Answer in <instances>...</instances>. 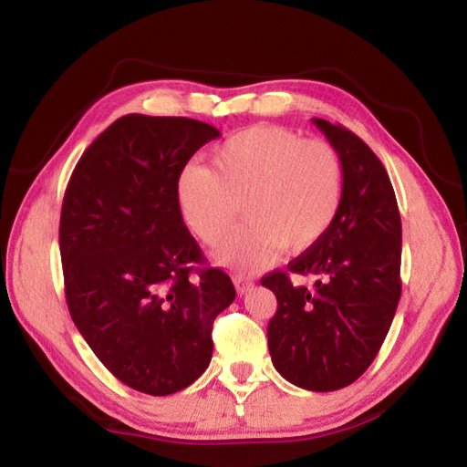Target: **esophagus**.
I'll use <instances>...</instances> for the list:
<instances>
[{
  "label": "esophagus",
  "instance_id": "34e87169",
  "mask_svg": "<svg viewBox=\"0 0 467 467\" xmlns=\"http://www.w3.org/2000/svg\"><path fill=\"white\" fill-rule=\"evenodd\" d=\"M234 286H236L238 295H246V292H251L254 288V283H253L251 278H246V276H236L234 278Z\"/></svg>",
  "mask_w": 467,
  "mask_h": 467
}]
</instances>
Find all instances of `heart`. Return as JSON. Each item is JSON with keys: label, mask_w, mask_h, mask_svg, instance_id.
Masks as SVG:
<instances>
[{"label": "heart", "mask_w": 467, "mask_h": 467, "mask_svg": "<svg viewBox=\"0 0 467 467\" xmlns=\"http://www.w3.org/2000/svg\"><path fill=\"white\" fill-rule=\"evenodd\" d=\"M344 197V165L328 140L302 139L276 125L243 129L214 149L213 169L189 162L175 199L184 224L207 244L221 243L244 204L246 223L214 251L241 270L273 265L288 248L306 253L328 234Z\"/></svg>", "instance_id": "1"}]
</instances>
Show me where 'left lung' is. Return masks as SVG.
<instances>
[{
	"instance_id": "1",
	"label": "left lung",
	"mask_w": 467,
	"mask_h": 467,
	"mask_svg": "<svg viewBox=\"0 0 467 467\" xmlns=\"http://www.w3.org/2000/svg\"><path fill=\"white\" fill-rule=\"evenodd\" d=\"M344 165L338 216L322 241L288 263V272L317 278L295 287L276 270L260 285L278 308L268 322V350L280 376L312 392L358 380L380 350L402 295V221L384 165L342 125L312 119Z\"/></svg>"
}]
</instances>
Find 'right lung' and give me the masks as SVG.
<instances>
[{"label": "right lung", "mask_w": 467, "mask_h": 467, "mask_svg": "<svg viewBox=\"0 0 467 467\" xmlns=\"http://www.w3.org/2000/svg\"><path fill=\"white\" fill-rule=\"evenodd\" d=\"M216 137L197 119L125 115L81 155L65 191L69 314L137 392L169 396L197 380L213 358V320L236 296L221 268H197L204 256L175 199L181 169Z\"/></svg>", "instance_id": "right-lung-1"}]
</instances>
